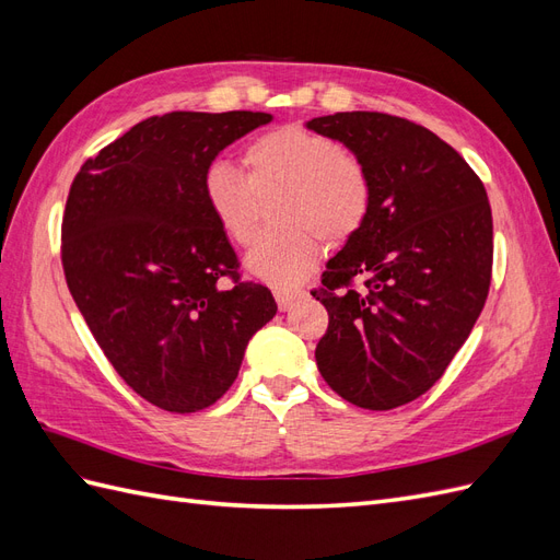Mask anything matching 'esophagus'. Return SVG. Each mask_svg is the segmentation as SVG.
Masks as SVG:
<instances>
[{
    "instance_id": "esophagus-1",
    "label": "esophagus",
    "mask_w": 560,
    "mask_h": 560,
    "mask_svg": "<svg viewBox=\"0 0 560 560\" xmlns=\"http://www.w3.org/2000/svg\"><path fill=\"white\" fill-rule=\"evenodd\" d=\"M303 299V292H290V290H276V301L280 311H290L294 303Z\"/></svg>"
}]
</instances>
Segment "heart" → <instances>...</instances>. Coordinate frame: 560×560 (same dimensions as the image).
<instances>
[{
	"label": "heart",
	"instance_id": "obj_1",
	"mask_svg": "<svg viewBox=\"0 0 560 560\" xmlns=\"http://www.w3.org/2000/svg\"><path fill=\"white\" fill-rule=\"evenodd\" d=\"M243 161L247 177L226 161L210 163L200 194L219 231L238 247L257 233L259 196L284 194L276 212L284 229L261 235L245 259L252 278L290 290L313 273L325 241L348 243L364 226L371 179L331 138L299 126L273 128L245 147Z\"/></svg>",
	"mask_w": 560,
	"mask_h": 560
}]
</instances>
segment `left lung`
I'll return each mask as SVG.
<instances>
[{
    "label": "left lung",
    "mask_w": 560,
    "mask_h": 560,
    "mask_svg": "<svg viewBox=\"0 0 560 560\" xmlns=\"http://www.w3.org/2000/svg\"><path fill=\"white\" fill-rule=\"evenodd\" d=\"M306 128L348 147L371 179L364 226L311 292L329 313L317 369L346 401L395 409L442 378L483 311L493 268L488 196L451 144L406 118L338 112Z\"/></svg>",
    "instance_id": "obj_1"
}]
</instances>
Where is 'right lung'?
I'll return each mask as SVG.
<instances>
[{"label": "right lung", "instance_id": "1", "mask_svg": "<svg viewBox=\"0 0 560 560\" xmlns=\"http://www.w3.org/2000/svg\"><path fill=\"white\" fill-rule=\"evenodd\" d=\"M273 121L264 112H171L132 126L81 165L62 217V268L105 358L171 413L208 409L278 306L243 282L200 194L219 151ZM234 280L231 291L218 278Z\"/></svg>", "mask_w": 560, "mask_h": 560}]
</instances>
